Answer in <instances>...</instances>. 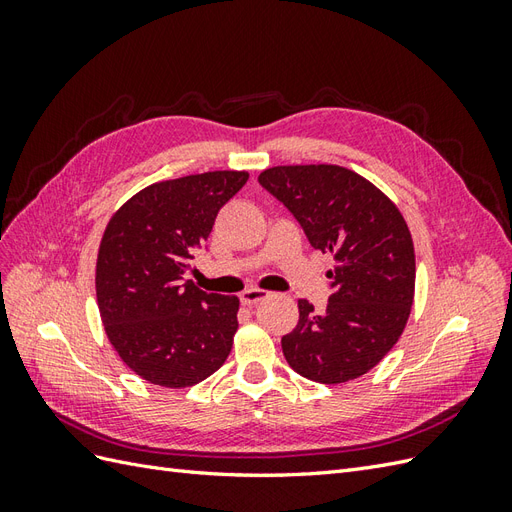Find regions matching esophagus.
I'll return each mask as SVG.
<instances>
[{"label":"esophagus","mask_w":512,"mask_h":512,"mask_svg":"<svg viewBox=\"0 0 512 512\" xmlns=\"http://www.w3.org/2000/svg\"><path fill=\"white\" fill-rule=\"evenodd\" d=\"M269 297L267 290H260V288H247L241 292V303L243 305H256L260 301H265Z\"/></svg>","instance_id":"obj_1"}]
</instances>
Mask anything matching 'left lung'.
<instances>
[{
	"mask_svg": "<svg viewBox=\"0 0 512 512\" xmlns=\"http://www.w3.org/2000/svg\"><path fill=\"white\" fill-rule=\"evenodd\" d=\"M258 181L297 218L314 250L335 262L327 309L314 312L299 299L297 327L282 337L288 365L320 384L367 374L397 344L414 301L416 262L404 215L344 166H273Z\"/></svg>",
	"mask_w": 512,
	"mask_h": 512,
	"instance_id": "left-lung-1",
	"label": "left lung"
}]
</instances>
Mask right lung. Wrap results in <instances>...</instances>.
Instances as JSON below:
<instances>
[{"label":"right lung","instance_id":"obj_1","mask_svg":"<svg viewBox=\"0 0 512 512\" xmlns=\"http://www.w3.org/2000/svg\"><path fill=\"white\" fill-rule=\"evenodd\" d=\"M247 177L213 170L153 183L106 224L96 262L102 324L121 361L151 384L194 386L230 354L239 299L203 292L185 275Z\"/></svg>","mask_w":512,"mask_h":512}]
</instances>
